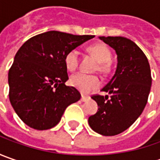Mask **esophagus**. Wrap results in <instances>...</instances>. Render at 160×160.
I'll return each instance as SVG.
<instances>
[{
    "label": "esophagus",
    "mask_w": 160,
    "mask_h": 160,
    "mask_svg": "<svg viewBox=\"0 0 160 160\" xmlns=\"http://www.w3.org/2000/svg\"><path fill=\"white\" fill-rule=\"evenodd\" d=\"M89 99H90L89 96L82 95V97H81V101H82V102H86V101H88Z\"/></svg>",
    "instance_id": "obj_1"
}]
</instances>
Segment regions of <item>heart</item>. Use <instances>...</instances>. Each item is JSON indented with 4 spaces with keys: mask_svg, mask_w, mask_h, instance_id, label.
<instances>
[{
    "mask_svg": "<svg viewBox=\"0 0 160 160\" xmlns=\"http://www.w3.org/2000/svg\"><path fill=\"white\" fill-rule=\"evenodd\" d=\"M89 52L94 56L99 61V70L107 72L109 70L112 54L108 47L104 43H96L88 47ZM79 64V52L77 49L70 50L65 56V65L70 71H75ZM70 83L83 93H87L92 90L97 89L101 86V80L99 77L92 75H86L83 73H77L70 77Z\"/></svg>",
    "mask_w": 160,
    "mask_h": 160,
    "instance_id": "heart-1",
    "label": "heart"
}]
</instances>
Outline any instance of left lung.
Instances as JSON below:
<instances>
[{"label":"left lung","mask_w":160,"mask_h":160,"mask_svg":"<svg viewBox=\"0 0 160 160\" xmlns=\"http://www.w3.org/2000/svg\"><path fill=\"white\" fill-rule=\"evenodd\" d=\"M100 39L116 51L118 67L102 90L109 97L92 96L98 111L90 117L88 123L94 132L113 136L126 131L142 113L151 91V68L143 52L130 39L122 36Z\"/></svg>","instance_id":"1"}]
</instances>
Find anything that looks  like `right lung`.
Segmentation results:
<instances>
[{
	"mask_svg": "<svg viewBox=\"0 0 160 160\" xmlns=\"http://www.w3.org/2000/svg\"><path fill=\"white\" fill-rule=\"evenodd\" d=\"M93 37L49 31L19 48L9 70V97L26 125L36 130L52 128L67 107L80 100V92L65 84L68 79L65 56Z\"/></svg>",
	"mask_w": 160,
	"mask_h": 160,
	"instance_id": "add662e5",
	"label": "right lung"
}]
</instances>
